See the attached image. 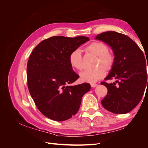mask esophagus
Here are the masks:
<instances>
[{
    "mask_svg": "<svg viewBox=\"0 0 148 148\" xmlns=\"http://www.w3.org/2000/svg\"><path fill=\"white\" fill-rule=\"evenodd\" d=\"M91 86L92 88H95L97 86V84L96 83H92V84H91Z\"/></svg>",
    "mask_w": 148,
    "mask_h": 148,
    "instance_id": "esophagus-1",
    "label": "esophagus"
}]
</instances>
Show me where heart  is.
Segmentation results:
<instances>
[{
    "instance_id": "1",
    "label": "heart",
    "mask_w": 148,
    "mask_h": 148,
    "mask_svg": "<svg viewBox=\"0 0 148 148\" xmlns=\"http://www.w3.org/2000/svg\"><path fill=\"white\" fill-rule=\"evenodd\" d=\"M88 50L92 52L99 57L98 64L99 66L95 69L86 70L80 75V79L83 82L95 83L99 79L103 78L106 75L105 68L107 70L112 67L114 62V57L112 53L108 52L109 47L102 42H93L87 47ZM69 62L73 68L81 70L83 68L82 51L79 49H76L70 53Z\"/></svg>"
}]
</instances>
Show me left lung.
<instances>
[{
	"instance_id": "1",
	"label": "left lung",
	"mask_w": 148,
	"mask_h": 148,
	"mask_svg": "<svg viewBox=\"0 0 148 148\" xmlns=\"http://www.w3.org/2000/svg\"><path fill=\"white\" fill-rule=\"evenodd\" d=\"M95 39L108 44L114 53V65L105 79H114L115 82H101L108 90L101 104L112 113L127 114L140 103L148 86L147 59L140 48L127 35L107 31L97 35Z\"/></svg>"
}]
</instances>
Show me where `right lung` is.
I'll list each match as a JSON object with an SVG mask.
<instances>
[{
	"label": "right lung",
	"mask_w": 148,
	"mask_h": 148,
	"mask_svg": "<svg viewBox=\"0 0 148 148\" xmlns=\"http://www.w3.org/2000/svg\"><path fill=\"white\" fill-rule=\"evenodd\" d=\"M89 41L88 37L57 36L44 40L31 53L27 64L28 88L38 109L46 117L64 121L78 111L89 83L72 86L79 78L69 62L70 53Z\"/></svg>",
	"instance_id": "1"
}]
</instances>
